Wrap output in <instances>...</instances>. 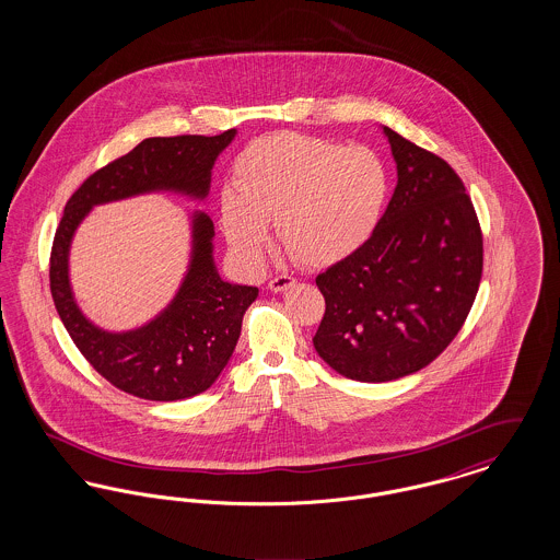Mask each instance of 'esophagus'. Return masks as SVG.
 Returning a JSON list of instances; mask_svg holds the SVG:
<instances>
[{"label": "esophagus", "instance_id": "obj_1", "mask_svg": "<svg viewBox=\"0 0 560 560\" xmlns=\"http://www.w3.org/2000/svg\"><path fill=\"white\" fill-rule=\"evenodd\" d=\"M293 283H295V279L290 277V275H277V277H272L270 281H268V288L272 290V292H285V290H290Z\"/></svg>", "mask_w": 560, "mask_h": 560}]
</instances>
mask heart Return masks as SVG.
<instances>
[{"label": "heart", "mask_w": 560, "mask_h": 560, "mask_svg": "<svg viewBox=\"0 0 560 560\" xmlns=\"http://www.w3.org/2000/svg\"><path fill=\"white\" fill-rule=\"evenodd\" d=\"M388 195L390 170L372 147L268 133L235 161V187L220 195V222L249 268L265 262L270 220L300 262L327 267L370 243Z\"/></svg>", "instance_id": "b5f03b06"}]
</instances>
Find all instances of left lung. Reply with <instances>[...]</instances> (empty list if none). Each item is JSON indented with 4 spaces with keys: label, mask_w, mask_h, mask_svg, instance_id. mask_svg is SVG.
<instances>
[{
    "label": "left lung",
    "mask_w": 560,
    "mask_h": 560,
    "mask_svg": "<svg viewBox=\"0 0 560 560\" xmlns=\"http://www.w3.org/2000/svg\"><path fill=\"white\" fill-rule=\"evenodd\" d=\"M397 188L370 243L323 270L320 359L357 382L430 365L462 329L482 275L479 218L452 165L384 126Z\"/></svg>",
    "instance_id": "1"
}]
</instances>
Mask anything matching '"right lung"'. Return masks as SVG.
<instances>
[{
    "label": "right lung",
    "instance_id": "1",
    "mask_svg": "<svg viewBox=\"0 0 560 560\" xmlns=\"http://www.w3.org/2000/svg\"><path fill=\"white\" fill-rule=\"evenodd\" d=\"M235 130L218 136L147 138L130 153L88 176L65 206L50 254V292L58 317L85 361L115 388L147 400H180L208 390L229 363L241 323L258 288L220 279L212 260V220H192V260L174 302L149 325L107 334L85 319L67 275L71 237L92 206L147 190H183L206 197L218 153Z\"/></svg>",
    "mask_w": 560,
    "mask_h": 560
}]
</instances>
